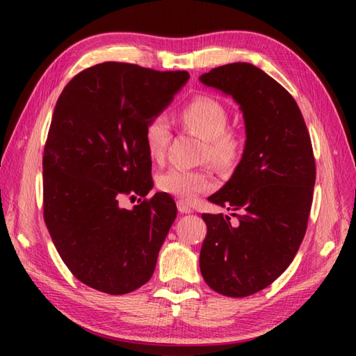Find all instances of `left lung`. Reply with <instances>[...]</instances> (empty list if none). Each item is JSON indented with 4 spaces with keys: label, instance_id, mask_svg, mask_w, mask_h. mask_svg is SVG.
Wrapping results in <instances>:
<instances>
[{
    "label": "left lung",
    "instance_id": "1",
    "mask_svg": "<svg viewBox=\"0 0 356 356\" xmlns=\"http://www.w3.org/2000/svg\"><path fill=\"white\" fill-rule=\"evenodd\" d=\"M188 78L108 61L72 78L56 102L42 163L44 220L72 275L95 291L124 295L154 275L176 202L150 193L147 131ZM131 191L124 204L118 193Z\"/></svg>",
    "mask_w": 356,
    "mask_h": 356
}]
</instances>
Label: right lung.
<instances>
[{
  "mask_svg": "<svg viewBox=\"0 0 356 356\" xmlns=\"http://www.w3.org/2000/svg\"><path fill=\"white\" fill-rule=\"evenodd\" d=\"M200 81L232 97L245 124L242 159L212 196L200 268L225 297L262 291L291 265L308 227L316 166L303 116L278 81L248 63L212 69Z\"/></svg>",
  "mask_w": 356,
  "mask_h": 356,
  "instance_id": "1",
  "label": "right lung"
}]
</instances>
